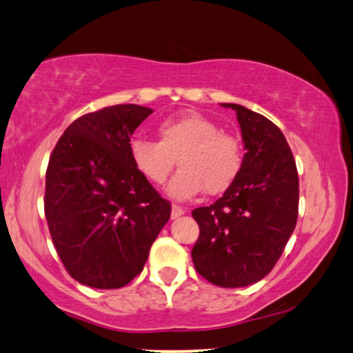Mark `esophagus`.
<instances>
[{"instance_id": "34e87169", "label": "esophagus", "mask_w": 353, "mask_h": 353, "mask_svg": "<svg viewBox=\"0 0 353 353\" xmlns=\"http://www.w3.org/2000/svg\"><path fill=\"white\" fill-rule=\"evenodd\" d=\"M185 213V208L184 207H179V205H172V212H171V218L172 220H176V218L182 216Z\"/></svg>"}]
</instances>
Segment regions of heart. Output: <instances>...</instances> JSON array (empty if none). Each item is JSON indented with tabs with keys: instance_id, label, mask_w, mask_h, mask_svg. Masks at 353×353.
Returning a JSON list of instances; mask_svg holds the SVG:
<instances>
[{
	"instance_id": "1",
	"label": "heart",
	"mask_w": 353,
	"mask_h": 353,
	"mask_svg": "<svg viewBox=\"0 0 353 353\" xmlns=\"http://www.w3.org/2000/svg\"><path fill=\"white\" fill-rule=\"evenodd\" d=\"M159 141L132 138L130 158L138 172L151 184L163 185L179 161L169 195L177 200L195 197L205 189L208 195L225 192L239 176L244 163L241 140L223 132L215 120L189 112L164 120L158 127Z\"/></svg>"
}]
</instances>
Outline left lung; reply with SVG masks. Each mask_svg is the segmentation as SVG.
I'll return each mask as SVG.
<instances>
[{"mask_svg": "<svg viewBox=\"0 0 353 353\" xmlns=\"http://www.w3.org/2000/svg\"><path fill=\"white\" fill-rule=\"evenodd\" d=\"M233 109L243 135V169L223 197L192 216L200 234L192 261L210 283L248 287L274 269L298 218V171L282 130L239 104Z\"/></svg>", "mask_w": 353, "mask_h": 353, "instance_id": "left-lung-1", "label": "left lung"}]
</instances>
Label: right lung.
<instances>
[{"mask_svg": "<svg viewBox=\"0 0 353 353\" xmlns=\"http://www.w3.org/2000/svg\"><path fill=\"white\" fill-rule=\"evenodd\" d=\"M153 110L104 107L74 120L46 174V216L68 274L92 288L125 287L143 270L171 203L138 172L130 137Z\"/></svg>", "mask_w": 353, "mask_h": 353, "instance_id": "obj_1", "label": "right lung"}]
</instances>
